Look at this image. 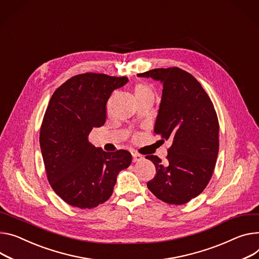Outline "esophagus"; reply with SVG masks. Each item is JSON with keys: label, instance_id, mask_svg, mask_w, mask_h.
I'll list each match as a JSON object with an SVG mask.
<instances>
[{"label": "esophagus", "instance_id": "34e87169", "mask_svg": "<svg viewBox=\"0 0 259 259\" xmlns=\"http://www.w3.org/2000/svg\"><path fill=\"white\" fill-rule=\"evenodd\" d=\"M142 158H143V156H142L141 154L136 153V152H134V153H133V162H134V163L139 162V161H141Z\"/></svg>", "mask_w": 259, "mask_h": 259}]
</instances>
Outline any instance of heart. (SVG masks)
<instances>
[{
	"label": "heart",
	"instance_id": "1",
	"mask_svg": "<svg viewBox=\"0 0 259 259\" xmlns=\"http://www.w3.org/2000/svg\"><path fill=\"white\" fill-rule=\"evenodd\" d=\"M134 94L135 97L138 101V99H142V98H147V97H154V92L153 89L146 83L140 82L137 83L134 87Z\"/></svg>",
	"mask_w": 259,
	"mask_h": 259
}]
</instances>
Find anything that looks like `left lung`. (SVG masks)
Masks as SVG:
<instances>
[{
  "mask_svg": "<svg viewBox=\"0 0 259 259\" xmlns=\"http://www.w3.org/2000/svg\"><path fill=\"white\" fill-rule=\"evenodd\" d=\"M138 76L163 83L154 133L163 142L172 140L165 164L156 155H146L156 171L147 188L166 203L185 204L203 192L214 170L220 126L213 104L201 84L178 67L155 68Z\"/></svg>",
  "mask_w": 259,
  "mask_h": 259,
  "instance_id": "1",
  "label": "left lung"
}]
</instances>
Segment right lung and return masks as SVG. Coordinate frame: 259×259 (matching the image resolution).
<instances>
[{"label":"right lung","mask_w":259,"mask_h":259,"mask_svg":"<svg viewBox=\"0 0 259 259\" xmlns=\"http://www.w3.org/2000/svg\"><path fill=\"white\" fill-rule=\"evenodd\" d=\"M126 76L86 72L57 88L39 134L48 181L67 204L93 208L113 193L117 175L132 163L124 149L107 152L89 142L94 127L106 122L111 93L127 83Z\"/></svg>","instance_id":"add662e5"}]
</instances>
